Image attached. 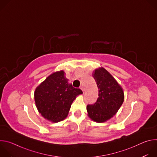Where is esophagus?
Wrapping results in <instances>:
<instances>
[{"instance_id":"esophagus-1","label":"esophagus","mask_w":157,"mask_h":157,"mask_svg":"<svg viewBox=\"0 0 157 157\" xmlns=\"http://www.w3.org/2000/svg\"><path fill=\"white\" fill-rule=\"evenodd\" d=\"M80 89H81V90H82V93H84V88L82 87V86H81V87H80Z\"/></svg>"}]
</instances>
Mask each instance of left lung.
<instances>
[{"instance_id":"left-lung-1","label":"left lung","mask_w":157,"mask_h":157,"mask_svg":"<svg viewBox=\"0 0 157 157\" xmlns=\"http://www.w3.org/2000/svg\"><path fill=\"white\" fill-rule=\"evenodd\" d=\"M99 89L95 104L86 107L87 116L92 121L103 123L116 114L124 100L121 86L105 68L100 67L93 74Z\"/></svg>"}]
</instances>
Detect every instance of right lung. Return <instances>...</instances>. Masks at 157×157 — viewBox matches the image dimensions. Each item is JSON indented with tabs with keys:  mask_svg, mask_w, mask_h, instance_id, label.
<instances>
[{
	"mask_svg": "<svg viewBox=\"0 0 157 157\" xmlns=\"http://www.w3.org/2000/svg\"><path fill=\"white\" fill-rule=\"evenodd\" d=\"M80 89L68 83L64 71L54 72L35 89L34 99L38 113L53 123L63 121L68 116L71 105Z\"/></svg>",
	"mask_w": 157,
	"mask_h": 157,
	"instance_id": "add662e5",
	"label": "right lung"
}]
</instances>
